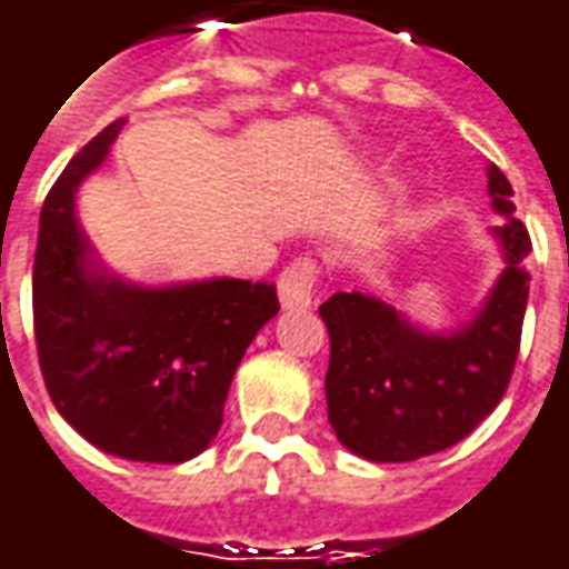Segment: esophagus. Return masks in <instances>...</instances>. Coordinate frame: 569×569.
<instances>
[{
	"label": "esophagus",
	"instance_id": "esophagus-1",
	"mask_svg": "<svg viewBox=\"0 0 569 569\" xmlns=\"http://www.w3.org/2000/svg\"><path fill=\"white\" fill-rule=\"evenodd\" d=\"M313 283H317V264L313 261H292L283 273H280V305L283 311H305L313 301Z\"/></svg>",
	"mask_w": 569,
	"mask_h": 569
}]
</instances>
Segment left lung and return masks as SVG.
I'll return each instance as SVG.
<instances>
[{
	"mask_svg": "<svg viewBox=\"0 0 569 569\" xmlns=\"http://www.w3.org/2000/svg\"><path fill=\"white\" fill-rule=\"evenodd\" d=\"M487 193L502 216L490 228L502 271L465 323L425 329L376 292H336L320 305L329 329V425L360 459L412 462L447 450L506 395L530 296L523 261L533 246L515 218V190L492 162Z\"/></svg>",
	"mask_w": 569,
	"mask_h": 569,
	"instance_id": "left-lung-1",
	"label": "left lung"
}]
</instances>
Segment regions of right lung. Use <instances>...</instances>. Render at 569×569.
I'll return each mask as SVG.
<instances>
[{
    "label": "right lung",
    "instance_id": "1",
    "mask_svg": "<svg viewBox=\"0 0 569 569\" xmlns=\"http://www.w3.org/2000/svg\"><path fill=\"white\" fill-rule=\"evenodd\" d=\"M126 119L79 150L39 216L33 323L39 367L63 422L101 452L181 465L216 440L233 372L277 289L233 277L144 286L107 268L77 216Z\"/></svg>",
    "mask_w": 569,
    "mask_h": 569
}]
</instances>
